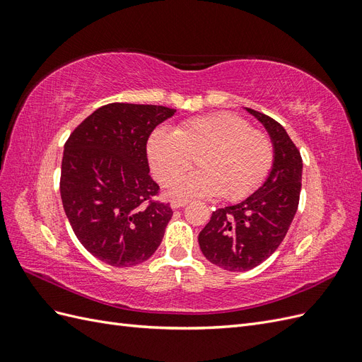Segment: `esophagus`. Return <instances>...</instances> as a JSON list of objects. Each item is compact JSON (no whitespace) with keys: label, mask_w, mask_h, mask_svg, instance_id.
I'll return each instance as SVG.
<instances>
[{"label":"esophagus","mask_w":362,"mask_h":362,"mask_svg":"<svg viewBox=\"0 0 362 362\" xmlns=\"http://www.w3.org/2000/svg\"><path fill=\"white\" fill-rule=\"evenodd\" d=\"M187 204H189V201H185V199H173V201L170 202V206L173 208V210H177V208L185 206Z\"/></svg>","instance_id":"1"}]
</instances>
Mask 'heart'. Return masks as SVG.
<instances>
[{
  "mask_svg": "<svg viewBox=\"0 0 362 362\" xmlns=\"http://www.w3.org/2000/svg\"><path fill=\"white\" fill-rule=\"evenodd\" d=\"M198 159L202 170L184 180L180 196H217L238 201L264 182L273 166V144L233 113L196 117L180 128L156 131L148 144L152 172L164 185L177 184Z\"/></svg>",
  "mask_w": 362,
  "mask_h": 362,
  "instance_id": "heart-1",
  "label": "heart"
}]
</instances>
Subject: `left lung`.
Masks as SVG:
<instances>
[{"instance_id": "8db88e82", "label": "left lung", "mask_w": 362, "mask_h": 362, "mask_svg": "<svg viewBox=\"0 0 362 362\" xmlns=\"http://www.w3.org/2000/svg\"><path fill=\"white\" fill-rule=\"evenodd\" d=\"M264 125L273 144V166L261 187L235 205L217 208L199 233L205 258L228 272L259 266L278 249L298 211L302 157L275 119L246 108Z\"/></svg>"}]
</instances>
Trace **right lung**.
<instances>
[{
    "instance_id": "add662e5",
    "label": "right lung",
    "mask_w": 362,
    "mask_h": 362,
    "mask_svg": "<svg viewBox=\"0 0 362 362\" xmlns=\"http://www.w3.org/2000/svg\"><path fill=\"white\" fill-rule=\"evenodd\" d=\"M173 108L113 103L76 127L64 144L60 194L80 243L115 267H131L154 255L173 214L154 201L146 144Z\"/></svg>"
}]
</instances>
